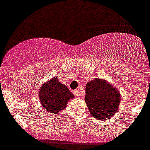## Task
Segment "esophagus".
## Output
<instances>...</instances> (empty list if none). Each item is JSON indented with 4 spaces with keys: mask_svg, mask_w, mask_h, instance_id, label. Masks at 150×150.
Returning a JSON list of instances; mask_svg holds the SVG:
<instances>
[{
    "mask_svg": "<svg viewBox=\"0 0 150 150\" xmlns=\"http://www.w3.org/2000/svg\"><path fill=\"white\" fill-rule=\"evenodd\" d=\"M74 94H75V96H77V97H79V96H80L79 91H78V89H76V90H75V91H74Z\"/></svg>",
    "mask_w": 150,
    "mask_h": 150,
    "instance_id": "obj_1",
    "label": "esophagus"
}]
</instances>
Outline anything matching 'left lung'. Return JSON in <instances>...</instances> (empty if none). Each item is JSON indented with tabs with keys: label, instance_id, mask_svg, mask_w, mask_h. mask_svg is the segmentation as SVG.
Wrapping results in <instances>:
<instances>
[{
	"label": "left lung",
	"instance_id": "obj_1",
	"mask_svg": "<svg viewBox=\"0 0 150 150\" xmlns=\"http://www.w3.org/2000/svg\"><path fill=\"white\" fill-rule=\"evenodd\" d=\"M85 90V102L95 119H110L119 109L121 100L119 90L107 81L95 78L86 83Z\"/></svg>",
	"mask_w": 150,
	"mask_h": 150
}]
</instances>
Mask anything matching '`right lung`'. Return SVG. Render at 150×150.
<instances>
[{
	"instance_id": "1",
	"label": "right lung",
	"mask_w": 150,
	"mask_h": 150,
	"mask_svg": "<svg viewBox=\"0 0 150 150\" xmlns=\"http://www.w3.org/2000/svg\"><path fill=\"white\" fill-rule=\"evenodd\" d=\"M74 98L75 96L66 85L60 82L58 76L43 83L38 92V98L43 109L52 115L65 110L67 103Z\"/></svg>"
}]
</instances>
